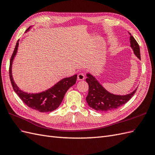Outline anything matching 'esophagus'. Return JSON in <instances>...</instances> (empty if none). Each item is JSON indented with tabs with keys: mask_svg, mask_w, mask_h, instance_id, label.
<instances>
[{
	"mask_svg": "<svg viewBox=\"0 0 155 155\" xmlns=\"http://www.w3.org/2000/svg\"><path fill=\"white\" fill-rule=\"evenodd\" d=\"M84 78H85V74H84V73H79L78 74V76H77V80L78 81H82Z\"/></svg>",
	"mask_w": 155,
	"mask_h": 155,
	"instance_id": "34e87169",
	"label": "esophagus"
}]
</instances>
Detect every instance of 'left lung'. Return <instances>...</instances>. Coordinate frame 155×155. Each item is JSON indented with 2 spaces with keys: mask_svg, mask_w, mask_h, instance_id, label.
I'll use <instances>...</instances> for the list:
<instances>
[{
  "mask_svg": "<svg viewBox=\"0 0 155 155\" xmlns=\"http://www.w3.org/2000/svg\"><path fill=\"white\" fill-rule=\"evenodd\" d=\"M129 35L130 47L133 49L135 55L141 60L138 43L130 33ZM86 75L87 78L86 81L89 85V91L86 97V101L91 108L97 111H111L121 107L131 99L137 90L136 89L130 94L125 95H114L106 90L91 74L88 73Z\"/></svg>",
  "mask_w": 155,
  "mask_h": 155,
  "instance_id": "1",
  "label": "left lung"
}]
</instances>
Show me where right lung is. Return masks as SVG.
<instances>
[{"instance_id": "1", "label": "right lung", "mask_w": 155, "mask_h": 155, "mask_svg": "<svg viewBox=\"0 0 155 155\" xmlns=\"http://www.w3.org/2000/svg\"><path fill=\"white\" fill-rule=\"evenodd\" d=\"M30 28L26 30V32ZM18 45L19 40L16 43L14 52L12 55L9 68V74L13 89L21 99L31 108L40 112H52L56 110L62 102L66 91L76 83L77 75L74 74L73 77L65 78L49 89L38 94H28L23 91L15 84L12 74V65L17 53Z\"/></svg>"}]
</instances>
